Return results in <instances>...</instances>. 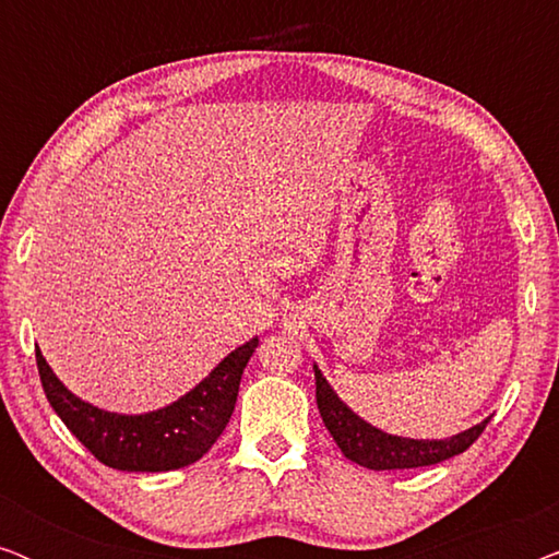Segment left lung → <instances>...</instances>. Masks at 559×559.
<instances>
[{
  "instance_id": "left-lung-1",
  "label": "left lung",
  "mask_w": 559,
  "mask_h": 559,
  "mask_svg": "<svg viewBox=\"0 0 559 559\" xmlns=\"http://www.w3.org/2000/svg\"><path fill=\"white\" fill-rule=\"evenodd\" d=\"M316 400L320 417L328 427V432L333 435L335 445L341 448V453L364 468L371 471H402V468H423V465H435L448 461V457L461 455L463 450H468L473 442L478 440V435L486 430L488 419L471 427V430L457 432L453 438L445 440H409V438H396V435L381 432L369 423H364L361 417L354 415L346 404L338 400V394L333 392L331 384L323 379V373L316 366Z\"/></svg>"
}]
</instances>
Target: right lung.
<instances>
[{
  "instance_id": "right-lung-1",
  "label": "right lung",
  "mask_w": 559,
  "mask_h": 559,
  "mask_svg": "<svg viewBox=\"0 0 559 559\" xmlns=\"http://www.w3.org/2000/svg\"><path fill=\"white\" fill-rule=\"evenodd\" d=\"M259 338L231 350L193 392L150 415H114L81 402L60 384L35 348L37 371L50 407L88 453L117 471L163 473L190 465L209 453L231 419L241 373Z\"/></svg>"
}]
</instances>
